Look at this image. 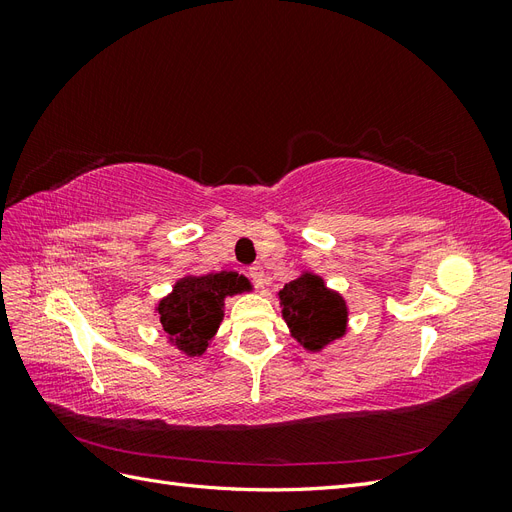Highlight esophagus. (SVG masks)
Here are the masks:
<instances>
[{"instance_id": "34e87169", "label": "esophagus", "mask_w": 512, "mask_h": 512, "mask_svg": "<svg viewBox=\"0 0 512 512\" xmlns=\"http://www.w3.org/2000/svg\"><path fill=\"white\" fill-rule=\"evenodd\" d=\"M250 277H252V282H254L256 286H265V284H267L265 269H262L260 265H252V267H250Z\"/></svg>"}]
</instances>
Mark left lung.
I'll use <instances>...</instances> for the list:
<instances>
[{
  "label": "left lung",
  "instance_id": "obj_1",
  "mask_svg": "<svg viewBox=\"0 0 512 512\" xmlns=\"http://www.w3.org/2000/svg\"><path fill=\"white\" fill-rule=\"evenodd\" d=\"M277 297L290 335L305 350L320 352L346 335L348 305L342 294L327 288L320 275L303 271L277 292Z\"/></svg>",
  "mask_w": 512,
  "mask_h": 512
}]
</instances>
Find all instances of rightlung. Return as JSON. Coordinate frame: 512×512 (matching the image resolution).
Masks as SVG:
<instances>
[{
    "instance_id": "add662e5",
    "label": "right lung",
    "mask_w": 512,
    "mask_h": 512,
    "mask_svg": "<svg viewBox=\"0 0 512 512\" xmlns=\"http://www.w3.org/2000/svg\"><path fill=\"white\" fill-rule=\"evenodd\" d=\"M247 290L250 280L237 271L181 277L156 307L168 342L185 356L205 354L224 318V299Z\"/></svg>"
}]
</instances>
